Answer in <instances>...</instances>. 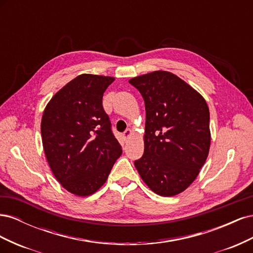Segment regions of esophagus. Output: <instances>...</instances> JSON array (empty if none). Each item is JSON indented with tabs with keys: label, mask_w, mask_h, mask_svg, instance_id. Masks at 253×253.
Here are the masks:
<instances>
[{
	"label": "esophagus",
	"mask_w": 253,
	"mask_h": 253,
	"mask_svg": "<svg viewBox=\"0 0 253 253\" xmlns=\"http://www.w3.org/2000/svg\"><path fill=\"white\" fill-rule=\"evenodd\" d=\"M131 134H132V129L131 128H126V131L124 132V138H125V140H126L129 136H131Z\"/></svg>",
	"instance_id": "esophagus-1"
}]
</instances>
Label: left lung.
<instances>
[{
  "instance_id": "obj_1",
  "label": "left lung",
  "mask_w": 253,
  "mask_h": 253,
  "mask_svg": "<svg viewBox=\"0 0 253 253\" xmlns=\"http://www.w3.org/2000/svg\"><path fill=\"white\" fill-rule=\"evenodd\" d=\"M145 104L143 155L135 160L155 193L173 196L194 181L210 149V113L205 99L172 73L158 71L128 81Z\"/></svg>"
}]
</instances>
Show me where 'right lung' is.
<instances>
[{"instance_id":"1","label":"right lung","mask_w":253,"mask_h":253,"mask_svg":"<svg viewBox=\"0 0 253 253\" xmlns=\"http://www.w3.org/2000/svg\"><path fill=\"white\" fill-rule=\"evenodd\" d=\"M115 79L83 74L68 82L44 110L41 135L57 180L71 193L87 196L108 179L122 149L102 105Z\"/></svg>"}]
</instances>
